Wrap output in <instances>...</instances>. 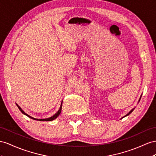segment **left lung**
Wrapping results in <instances>:
<instances>
[{"instance_id":"obj_1","label":"left lung","mask_w":156,"mask_h":156,"mask_svg":"<svg viewBox=\"0 0 156 156\" xmlns=\"http://www.w3.org/2000/svg\"><path fill=\"white\" fill-rule=\"evenodd\" d=\"M141 97H142V95H140V99H139V100H138V103H139V101H140V99H141ZM135 109V107H134V108H133V109H132V110H130V111H129V113H128L126 115H125V116H124L123 117H122L121 119H122V118H124V117H126V116H128V115H129L132 112H133V111H134V109Z\"/></svg>"}]
</instances>
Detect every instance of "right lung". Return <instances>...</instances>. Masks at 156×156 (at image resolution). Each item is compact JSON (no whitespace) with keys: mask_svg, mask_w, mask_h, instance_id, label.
I'll list each match as a JSON object with an SVG mask.
<instances>
[{"mask_svg":"<svg viewBox=\"0 0 156 156\" xmlns=\"http://www.w3.org/2000/svg\"><path fill=\"white\" fill-rule=\"evenodd\" d=\"M62 101L61 102V106H60V108H59V109L58 110V111L57 113H56L53 116H52V117H49V118H47V119H36V118H34V117H31V116H30L29 115H27V113H26L24 111H23L22 109V108L20 107L17 103H16V105H17V107H18V108L20 109V111H21V112L23 114V115H26V116H27L29 118H30V119H34V120H36V121H53V120H55L56 118H57L58 116H59V115L61 114V109H62Z\"/></svg>","mask_w":156,"mask_h":156,"instance_id":"1","label":"right lung"}]
</instances>
